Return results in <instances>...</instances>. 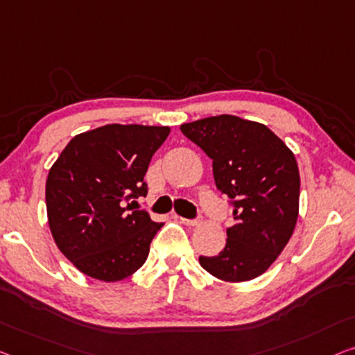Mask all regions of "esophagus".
Segmentation results:
<instances>
[{
  "label": "esophagus",
  "instance_id": "1",
  "mask_svg": "<svg viewBox=\"0 0 355 355\" xmlns=\"http://www.w3.org/2000/svg\"><path fill=\"white\" fill-rule=\"evenodd\" d=\"M177 218H180V221H182V223H184V225H188V226H196V225H199V220H189V218H183V216H177Z\"/></svg>",
  "mask_w": 355,
  "mask_h": 355
}]
</instances>
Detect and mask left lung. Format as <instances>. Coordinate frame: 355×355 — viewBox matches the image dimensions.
Masks as SVG:
<instances>
[{
	"instance_id": "8db88e82",
	"label": "left lung",
	"mask_w": 355,
	"mask_h": 355,
	"mask_svg": "<svg viewBox=\"0 0 355 355\" xmlns=\"http://www.w3.org/2000/svg\"><path fill=\"white\" fill-rule=\"evenodd\" d=\"M180 130L211 159L216 188L230 198L236 223L218 255L199 257L205 271L226 282L266 271L293 234L300 172L293 153L266 125L220 114Z\"/></svg>"
}]
</instances>
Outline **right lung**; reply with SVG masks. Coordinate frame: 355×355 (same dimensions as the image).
Segmentation results:
<instances>
[{"instance_id": "1", "label": "right lung", "mask_w": 355, "mask_h": 355, "mask_svg": "<svg viewBox=\"0 0 355 355\" xmlns=\"http://www.w3.org/2000/svg\"><path fill=\"white\" fill-rule=\"evenodd\" d=\"M168 134L162 125L107 124L71 139L51 167L46 209L52 237L86 276L116 282L144 266L162 223L126 202L146 196L144 177Z\"/></svg>"}]
</instances>
